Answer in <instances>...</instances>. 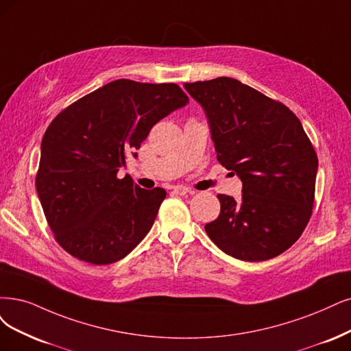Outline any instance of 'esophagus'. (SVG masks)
Returning a JSON list of instances; mask_svg holds the SVG:
<instances>
[{
    "mask_svg": "<svg viewBox=\"0 0 351 351\" xmlns=\"http://www.w3.org/2000/svg\"><path fill=\"white\" fill-rule=\"evenodd\" d=\"M172 191L176 193V195H186V193L189 192V189L184 185H176L172 188Z\"/></svg>",
    "mask_w": 351,
    "mask_h": 351,
    "instance_id": "obj_1",
    "label": "esophagus"
}]
</instances>
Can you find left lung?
<instances>
[{
	"instance_id": "obj_1",
	"label": "left lung",
	"mask_w": 351,
	"mask_h": 351,
	"mask_svg": "<svg viewBox=\"0 0 351 351\" xmlns=\"http://www.w3.org/2000/svg\"><path fill=\"white\" fill-rule=\"evenodd\" d=\"M208 119L217 160L241 179V198L218 193L205 224L224 253L244 262L276 257L301 237L315 197L318 158L300 119L232 77L185 84Z\"/></svg>"
}]
</instances>
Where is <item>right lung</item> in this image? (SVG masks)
<instances>
[{"mask_svg":"<svg viewBox=\"0 0 351 351\" xmlns=\"http://www.w3.org/2000/svg\"><path fill=\"white\" fill-rule=\"evenodd\" d=\"M188 101L176 84L117 80L55 117L42 140L36 189L63 250L110 265L146 237L166 191L141 189L117 173L152 127Z\"/></svg>","mask_w":351,"mask_h":351,"instance_id":"1","label":"right lung"}]
</instances>
